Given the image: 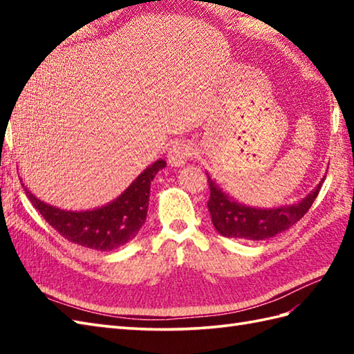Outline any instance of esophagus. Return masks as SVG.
I'll use <instances>...</instances> for the list:
<instances>
[{"mask_svg":"<svg viewBox=\"0 0 354 354\" xmlns=\"http://www.w3.org/2000/svg\"><path fill=\"white\" fill-rule=\"evenodd\" d=\"M167 156H169V162L173 165V167H183L187 161H190L196 156V149H194L192 142L181 141L171 146Z\"/></svg>","mask_w":354,"mask_h":354,"instance_id":"obj_1","label":"esophagus"}]
</instances>
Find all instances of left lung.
<instances>
[{
	"label": "left lung",
	"mask_w": 354,
	"mask_h": 354,
	"mask_svg": "<svg viewBox=\"0 0 354 354\" xmlns=\"http://www.w3.org/2000/svg\"><path fill=\"white\" fill-rule=\"evenodd\" d=\"M207 178L209 187V199L207 205L209 214H212L214 228L225 237L246 240H265L289 230L292 225H295L309 212L326 179V176L322 178L321 183L315 187V190L297 204L261 209L240 204L236 199L228 196L209 178L208 173Z\"/></svg>",
	"instance_id": "8db88e82"
}]
</instances>
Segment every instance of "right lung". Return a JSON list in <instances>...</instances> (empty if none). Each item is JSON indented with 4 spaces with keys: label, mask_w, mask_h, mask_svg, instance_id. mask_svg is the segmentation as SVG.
Masks as SVG:
<instances>
[{
    "label": "right lung",
    "mask_w": 354,
    "mask_h": 354,
    "mask_svg": "<svg viewBox=\"0 0 354 354\" xmlns=\"http://www.w3.org/2000/svg\"><path fill=\"white\" fill-rule=\"evenodd\" d=\"M164 167L165 161H155L115 201L89 212H66L35 198L26 187L24 190L33 207L62 237L91 250L112 251L131 242L145 225L150 183Z\"/></svg>",
    "instance_id": "right-lung-1"
}]
</instances>
